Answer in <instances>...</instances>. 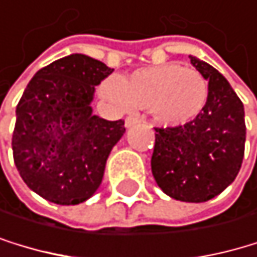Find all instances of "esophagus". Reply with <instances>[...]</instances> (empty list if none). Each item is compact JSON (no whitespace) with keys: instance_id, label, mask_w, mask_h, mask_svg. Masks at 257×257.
Wrapping results in <instances>:
<instances>
[{"instance_id":"obj_1","label":"esophagus","mask_w":257,"mask_h":257,"mask_svg":"<svg viewBox=\"0 0 257 257\" xmlns=\"http://www.w3.org/2000/svg\"><path fill=\"white\" fill-rule=\"evenodd\" d=\"M139 121H141L139 115H127V116H126V120H124V124H126V127H131V126L137 124Z\"/></svg>"}]
</instances>
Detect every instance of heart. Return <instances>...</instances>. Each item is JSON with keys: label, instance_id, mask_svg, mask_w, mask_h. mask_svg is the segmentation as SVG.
<instances>
[{"label": "heart", "instance_id": "b5f03b06", "mask_svg": "<svg viewBox=\"0 0 257 257\" xmlns=\"http://www.w3.org/2000/svg\"><path fill=\"white\" fill-rule=\"evenodd\" d=\"M101 91L120 109H150L156 120L172 126L193 121L208 99L205 77L180 63L137 69L123 80L110 77Z\"/></svg>", "mask_w": 257, "mask_h": 257}]
</instances>
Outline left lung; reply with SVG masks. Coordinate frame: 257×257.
<instances>
[{
    "instance_id": "left-lung-1",
    "label": "left lung",
    "mask_w": 257,
    "mask_h": 257,
    "mask_svg": "<svg viewBox=\"0 0 257 257\" xmlns=\"http://www.w3.org/2000/svg\"><path fill=\"white\" fill-rule=\"evenodd\" d=\"M208 82V99L183 126L155 127L152 172L177 201L205 202L235 180L245 155V112L232 86L213 66L189 56Z\"/></svg>"
}]
</instances>
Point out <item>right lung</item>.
Masks as SVG:
<instances>
[{
    "label": "right lung",
    "instance_id": "right-lung-1",
    "mask_svg": "<svg viewBox=\"0 0 257 257\" xmlns=\"http://www.w3.org/2000/svg\"><path fill=\"white\" fill-rule=\"evenodd\" d=\"M113 72L102 61L74 53L45 66L17 104L14 163L23 182L45 201L75 205L99 188L124 121L91 113L94 86Z\"/></svg>",
    "mask_w": 257,
    "mask_h": 257
}]
</instances>
